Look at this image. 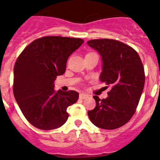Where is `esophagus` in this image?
Masks as SVG:
<instances>
[{"mask_svg": "<svg viewBox=\"0 0 160 160\" xmlns=\"http://www.w3.org/2000/svg\"><path fill=\"white\" fill-rule=\"evenodd\" d=\"M88 97V95H87V94H84V93L80 94V99H85V98H87Z\"/></svg>", "mask_w": 160, "mask_h": 160, "instance_id": "1", "label": "esophagus"}]
</instances>
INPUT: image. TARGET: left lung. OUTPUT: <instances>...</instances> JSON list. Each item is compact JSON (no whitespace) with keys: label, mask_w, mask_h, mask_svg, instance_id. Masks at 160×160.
Instances as JSON below:
<instances>
[{"label":"left lung","mask_w":160,"mask_h":160,"mask_svg":"<svg viewBox=\"0 0 160 160\" xmlns=\"http://www.w3.org/2000/svg\"><path fill=\"white\" fill-rule=\"evenodd\" d=\"M87 43L101 56L99 80L111 87L107 98L93 96L96 106L88 114L97 127L118 129L130 120L139 103L145 81L143 64L137 52L122 42L103 38Z\"/></svg>","instance_id":"8db88e82"}]
</instances>
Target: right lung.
Segmentation results:
<instances>
[{
    "mask_svg": "<svg viewBox=\"0 0 160 160\" xmlns=\"http://www.w3.org/2000/svg\"><path fill=\"white\" fill-rule=\"evenodd\" d=\"M81 38L46 36L23 50L14 66L13 93L27 120L43 130L61 127L67 107L77 101L75 91H54V80L64 74L68 57L83 44Z\"/></svg>",
    "mask_w": 160,
    "mask_h": 160,
    "instance_id": "obj_1",
    "label": "right lung"
}]
</instances>
